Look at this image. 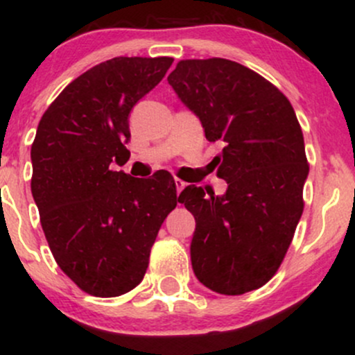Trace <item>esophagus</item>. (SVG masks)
I'll use <instances>...</instances> for the list:
<instances>
[{"label": "esophagus", "mask_w": 355, "mask_h": 355, "mask_svg": "<svg viewBox=\"0 0 355 355\" xmlns=\"http://www.w3.org/2000/svg\"><path fill=\"white\" fill-rule=\"evenodd\" d=\"M185 185H187V183L183 182V180H180V178H175V187H177V193H180V191L185 189Z\"/></svg>", "instance_id": "obj_1"}]
</instances>
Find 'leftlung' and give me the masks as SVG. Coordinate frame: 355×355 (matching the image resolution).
Returning a JSON list of instances; mask_svg holds the SVG:
<instances>
[{
    "label": "left lung",
    "instance_id": "8db88e82",
    "mask_svg": "<svg viewBox=\"0 0 355 355\" xmlns=\"http://www.w3.org/2000/svg\"><path fill=\"white\" fill-rule=\"evenodd\" d=\"M168 83L222 141V197L189 185L178 202L195 217L191 267L223 295L266 285L279 270L304 211L309 175L302 128L287 96L259 73L225 58L182 60Z\"/></svg>",
    "mask_w": 355,
    "mask_h": 355
}]
</instances>
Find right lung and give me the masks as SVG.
<instances>
[{"label":"right lung","mask_w":355,"mask_h":355,"mask_svg":"<svg viewBox=\"0 0 355 355\" xmlns=\"http://www.w3.org/2000/svg\"><path fill=\"white\" fill-rule=\"evenodd\" d=\"M173 58L118 56L73 80L48 107L31 145V193L56 263L83 292L118 297L135 288L177 187L115 172L130 158L128 116Z\"/></svg>","instance_id":"add662e5"}]
</instances>
